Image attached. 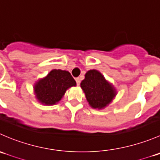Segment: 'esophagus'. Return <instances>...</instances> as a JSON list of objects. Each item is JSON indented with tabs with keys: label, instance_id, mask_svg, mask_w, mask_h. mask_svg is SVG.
<instances>
[{
	"label": "esophagus",
	"instance_id": "1",
	"mask_svg": "<svg viewBox=\"0 0 160 160\" xmlns=\"http://www.w3.org/2000/svg\"><path fill=\"white\" fill-rule=\"evenodd\" d=\"M75 80H76V82H77V86H79V85L80 84V77H77Z\"/></svg>",
	"mask_w": 160,
	"mask_h": 160
}]
</instances>
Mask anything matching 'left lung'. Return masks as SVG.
<instances>
[{"label": "left lung", "instance_id": "1", "mask_svg": "<svg viewBox=\"0 0 160 160\" xmlns=\"http://www.w3.org/2000/svg\"><path fill=\"white\" fill-rule=\"evenodd\" d=\"M80 87L86 95L90 106L102 109L108 105L116 96L115 88L109 83L104 76L96 70H90L85 74Z\"/></svg>", "mask_w": 160, "mask_h": 160}]
</instances>
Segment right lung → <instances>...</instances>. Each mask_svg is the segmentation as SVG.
<instances>
[{"label": "right lung", "instance_id": "obj_1", "mask_svg": "<svg viewBox=\"0 0 160 160\" xmlns=\"http://www.w3.org/2000/svg\"><path fill=\"white\" fill-rule=\"evenodd\" d=\"M76 85L75 80L68 71L52 70L45 78L36 82L34 90L39 103L53 105L60 101L68 88Z\"/></svg>", "mask_w": 160, "mask_h": 160}]
</instances>
